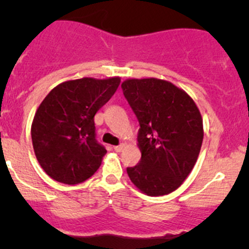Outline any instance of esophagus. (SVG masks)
Listing matches in <instances>:
<instances>
[{
	"label": "esophagus",
	"mask_w": 249,
	"mask_h": 249,
	"mask_svg": "<svg viewBox=\"0 0 249 249\" xmlns=\"http://www.w3.org/2000/svg\"><path fill=\"white\" fill-rule=\"evenodd\" d=\"M124 148H125V144H124V143H122V144H119V145H115L114 150H115V152H122Z\"/></svg>",
	"instance_id": "34e87169"
}]
</instances>
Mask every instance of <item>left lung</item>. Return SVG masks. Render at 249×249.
<instances>
[{"mask_svg":"<svg viewBox=\"0 0 249 249\" xmlns=\"http://www.w3.org/2000/svg\"><path fill=\"white\" fill-rule=\"evenodd\" d=\"M122 88L141 126V161L127 167V176L143 194H170L196 164L203 140L201 113L184 90L167 80L129 78Z\"/></svg>","mask_w":249,"mask_h":249,"instance_id":"obj_1","label":"left lung"}]
</instances>
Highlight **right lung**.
Instances as JSON below:
<instances>
[{
	"label": "right lung",
	"mask_w": 249,
	"mask_h": 249,
	"mask_svg": "<svg viewBox=\"0 0 249 249\" xmlns=\"http://www.w3.org/2000/svg\"><path fill=\"white\" fill-rule=\"evenodd\" d=\"M120 77L66 80L50 90L35 113L31 139L44 172L64 184L91 177L107 150L95 140L96 112L108 102Z\"/></svg>",
	"instance_id": "add662e5"
}]
</instances>
